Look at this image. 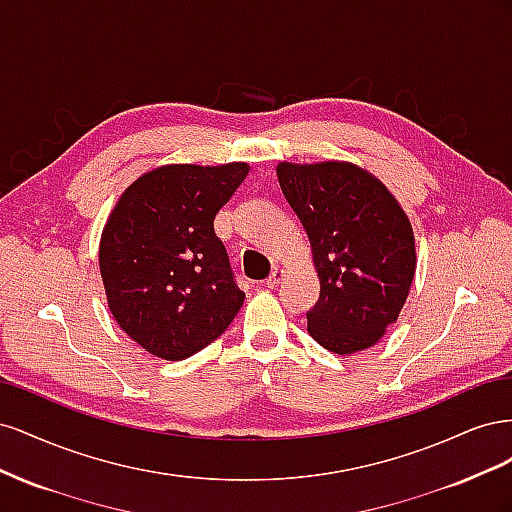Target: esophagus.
Instances as JSON below:
<instances>
[{
    "label": "esophagus",
    "mask_w": 512,
    "mask_h": 512,
    "mask_svg": "<svg viewBox=\"0 0 512 512\" xmlns=\"http://www.w3.org/2000/svg\"><path fill=\"white\" fill-rule=\"evenodd\" d=\"M282 280H284V271H280V269H273V271H271V275H269L267 280H265V286L273 290V288H275L277 284H280Z\"/></svg>",
    "instance_id": "1"
}]
</instances>
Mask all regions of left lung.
<instances>
[{"label": "left lung", "instance_id": "1", "mask_svg": "<svg viewBox=\"0 0 512 512\" xmlns=\"http://www.w3.org/2000/svg\"><path fill=\"white\" fill-rule=\"evenodd\" d=\"M277 179L320 280L309 335L335 354L374 346L397 320L416 271L408 215L380 179L350 162H280Z\"/></svg>", "mask_w": 512, "mask_h": 512}]
</instances>
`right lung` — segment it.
<instances>
[{
  "label": "right lung",
  "instance_id": "add662e5",
  "mask_svg": "<svg viewBox=\"0 0 512 512\" xmlns=\"http://www.w3.org/2000/svg\"><path fill=\"white\" fill-rule=\"evenodd\" d=\"M247 170L245 162L153 168L108 215L100 239L108 307L119 327L160 359L181 361L203 350L243 305L213 220Z\"/></svg>",
  "mask_w": 512,
  "mask_h": 512
}]
</instances>
